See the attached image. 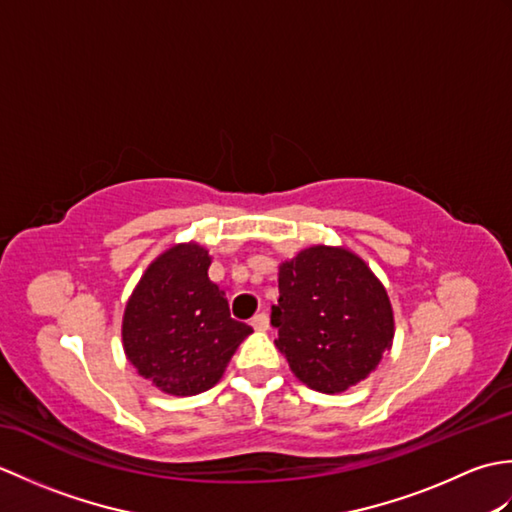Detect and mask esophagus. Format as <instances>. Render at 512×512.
I'll return each mask as SVG.
<instances>
[{"mask_svg": "<svg viewBox=\"0 0 512 512\" xmlns=\"http://www.w3.org/2000/svg\"><path fill=\"white\" fill-rule=\"evenodd\" d=\"M250 325H253L255 330H268V325H270L268 314H266V312H259V314H255V317L250 319Z\"/></svg>", "mask_w": 512, "mask_h": 512, "instance_id": "34e87169", "label": "esophagus"}]
</instances>
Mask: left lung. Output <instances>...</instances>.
Returning a JSON list of instances; mask_svg holds the SVG:
<instances>
[{
    "label": "left lung",
    "instance_id": "1",
    "mask_svg": "<svg viewBox=\"0 0 512 512\" xmlns=\"http://www.w3.org/2000/svg\"><path fill=\"white\" fill-rule=\"evenodd\" d=\"M275 345L303 385L339 394L367 378L394 339L383 284L345 248L312 246L279 266Z\"/></svg>",
    "mask_w": 512,
    "mask_h": 512
}]
</instances>
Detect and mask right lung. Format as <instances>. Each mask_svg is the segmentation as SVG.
I'll return each instance as SVG.
<instances>
[{
    "label": "right lung",
    "mask_w": 512,
    "mask_h": 512,
    "mask_svg": "<svg viewBox=\"0 0 512 512\" xmlns=\"http://www.w3.org/2000/svg\"><path fill=\"white\" fill-rule=\"evenodd\" d=\"M198 244L162 253L140 279L123 319V345L140 376L173 396L211 389L250 325L231 319L226 292L209 279Z\"/></svg>",
    "instance_id": "obj_1"
}]
</instances>
